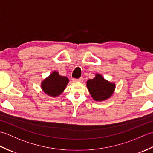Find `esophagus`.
Listing matches in <instances>:
<instances>
[{"label": "esophagus", "instance_id": "1", "mask_svg": "<svg viewBox=\"0 0 153 153\" xmlns=\"http://www.w3.org/2000/svg\"><path fill=\"white\" fill-rule=\"evenodd\" d=\"M83 80V77H80V78H79V79H73V81H74V82H82Z\"/></svg>", "mask_w": 153, "mask_h": 153}]
</instances>
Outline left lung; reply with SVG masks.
<instances>
[{
  "instance_id": "obj_1",
  "label": "left lung",
  "mask_w": 153,
  "mask_h": 153,
  "mask_svg": "<svg viewBox=\"0 0 153 153\" xmlns=\"http://www.w3.org/2000/svg\"><path fill=\"white\" fill-rule=\"evenodd\" d=\"M87 87L93 99L96 101H102L110 97L115 89V84L105 80L100 74L87 82Z\"/></svg>"
}]
</instances>
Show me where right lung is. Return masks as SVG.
I'll use <instances>...</instances> for the list:
<instances>
[{
    "label": "right lung",
    "instance_id": "right-lung-1",
    "mask_svg": "<svg viewBox=\"0 0 153 153\" xmlns=\"http://www.w3.org/2000/svg\"><path fill=\"white\" fill-rule=\"evenodd\" d=\"M69 80L67 77L60 76L57 71H53L41 83L43 91L51 97H56L64 91Z\"/></svg>",
    "mask_w": 153,
    "mask_h": 153
}]
</instances>
